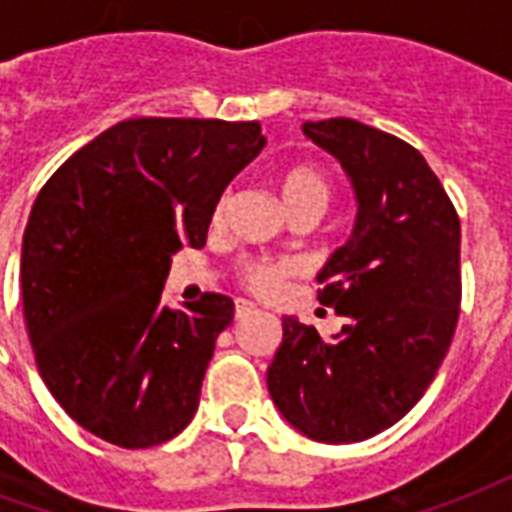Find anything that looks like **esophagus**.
<instances>
[{"label": "esophagus", "mask_w": 512, "mask_h": 512, "mask_svg": "<svg viewBox=\"0 0 512 512\" xmlns=\"http://www.w3.org/2000/svg\"><path fill=\"white\" fill-rule=\"evenodd\" d=\"M252 312H257V307L252 304V301H244V299L235 301V321H244V318H249Z\"/></svg>", "instance_id": "obj_1"}]
</instances>
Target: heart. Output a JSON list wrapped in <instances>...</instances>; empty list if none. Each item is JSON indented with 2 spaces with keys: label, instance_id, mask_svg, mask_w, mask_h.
<instances>
[{
  "label": "heart",
  "instance_id": "obj_1",
  "mask_svg": "<svg viewBox=\"0 0 512 512\" xmlns=\"http://www.w3.org/2000/svg\"><path fill=\"white\" fill-rule=\"evenodd\" d=\"M274 186L285 211L290 216H321L329 202H332L334 183L329 172H323L318 164H290L282 167L274 175ZM224 211H227V197L216 202L213 211V224L222 222ZM296 274V266L290 260H246L241 266V282L246 288L257 293V296H274L282 290V285Z\"/></svg>",
  "mask_w": 512,
  "mask_h": 512
}]
</instances>
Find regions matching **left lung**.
Segmentation results:
<instances>
[{
	"label": "left lung",
	"instance_id": "1",
	"mask_svg": "<svg viewBox=\"0 0 512 512\" xmlns=\"http://www.w3.org/2000/svg\"><path fill=\"white\" fill-rule=\"evenodd\" d=\"M301 128L343 164L359 205L354 233L318 274V301L345 326L323 340L282 318L268 392L304 436L351 444L406 417L439 373L461 312V222L403 139L348 117Z\"/></svg>",
	"mask_w": 512,
	"mask_h": 512
}]
</instances>
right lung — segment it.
<instances>
[{
  "instance_id": "right-lung-1",
  "label": "right lung",
  "mask_w": 512,
  "mask_h": 512,
  "mask_svg": "<svg viewBox=\"0 0 512 512\" xmlns=\"http://www.w3.org/2000/svg\"><path fill=\"white\" fill-rule=\"evenodd\" d=\"M260 123L123 120L40 189L21 244V301L40 378L98 439L142 450L200 406L233 299L161 301L172 255L200 249L227 183L263 150Z\"/></svg>"
}]
</instances>
